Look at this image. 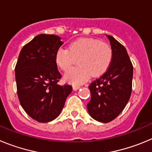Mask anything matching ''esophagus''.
Wrapping results in <instances>:
<instances>
[{"label": "esophagus", "mask_w": 152, "mask_h": 152, "mask_svg": "<svg viewBox=\"0 0 152 152\" xmlns=\"http://www.w3.org/2000/svg\"><path fill=\"white\" fill-rule=\"evenodd\" d=\"M80 88V87L79 85H76V84L73 85V90H74V91H77V90H78Z\"/></svg>", "instance_id": "1"}]
</instances>
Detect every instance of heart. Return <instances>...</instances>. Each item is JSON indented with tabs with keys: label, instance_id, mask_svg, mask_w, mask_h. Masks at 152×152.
<instances>
[{
	"label": "heart",
	"instance_id": "obj_1",
	"mask_svg": "<svg viewBox=\"0 0 152 152\" xmlns=\"http://www.w3.org/2000/svg\"><path fill=\"white\" fill-rule=\"evenodd\" d=\"M113 52L107 42L91 38H81L73 42L69 49L60 47L56 61L61 69L67 72L78 59V66L67 72L64 77L73 84H82L92 75L98 77L107 72L113 60Z\"/></svg>",
	"mask_w": 152,
	"mask_h": 152
}]
</instances>
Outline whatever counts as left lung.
<instances>
[{
  "mask_svg": "<svg viewBox=\"0 0 152 152\" xmlns=\"http://www.w3.org/2000/svg\"><path fill=\"white\" fill-rule=\"evenodd\" d=\"M113 56L105 73L89 85L91 98L88 113L93 119L109 123L117 117L129 100L132 86L133 66L126 48L111 36Z\"/></svg>",
  "mask_w": 152,
  "mask_h": 152,
  "instance_id": "1",
  "label": "left lung"
}]
</instances>
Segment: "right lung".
Segmentation results:
<instances>
[{
    "label": "right lung",
    "mask_w": 152,
    "mask_h": 152,
    "mask_svg": "<svg viewBox=\"0 0 152 152\" xmlns=\"http://www.w3.org/2000/svg\"><path fill=\"white\" fill-rule=\"evenodd\" d=\"M56 35L39 34L24 45L15 67L17 95L23 110L33 119L47 123L61 113L72 91L59 85L61 77L56 61L63 42Z\"/></svg>",
    "instance_id": "add662e5"
}]
</instances>
